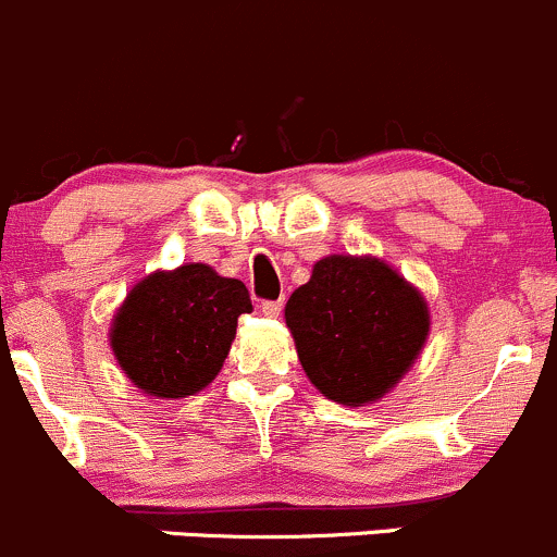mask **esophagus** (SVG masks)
I'll return each instance as SVG.
<instances>
[{
  "label": "esophagus",
  "instance_id": "1",
  "mask_svg": "<svg viewBox=\"0 0 557 557\" xmlns=\"http://www.w3.org/2000/svg\"><path fill=\"white\" fill-rule=\"evenodd\" d=\"M281 308H284V300H265V302H262V306H260V311L265 313L268 319H276L278 313H281Z\"/></svg>",
  "mask_w": 557,
  "mask_h": 557
}]
</instances>
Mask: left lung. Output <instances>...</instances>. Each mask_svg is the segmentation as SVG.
<instances>
[{
    "mask_svg": "<svg viewBox=\"0 0 557 557\" xmlns=\"http://www.w3.org/2000/svg\"><path fill=\"white\" fill-rule=\"evenodd\" d=\"M297 359L326 399L364 407L386 397L426 346V297L386 260L330 255L284 308Z\"/></svg>",
    "mask_w": 557,
    "mask_h": 557,
    "instance_id": "obj_1",
    "label": "left lung"
}]
</instances>
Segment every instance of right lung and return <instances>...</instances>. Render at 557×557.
Masks as SVG:
<instances>
[{
    "instance_id": "right-lung-1",
    "label": "right lung",
    "mask_w": 557,
    "mask_h": 557,
    "mask_svg": "<svg viewBox=\"0 0 557 557\" xmlns=\"http://www.w3.org/2000/svg\"><path fill=\"white\" fill-rule=\"evenodd\" d=\"M249 311L244 281L185 262L131 286L109 324V346L145 397L185 399L220 375L238 317Z\"/></svg>"
}]
</instances>
